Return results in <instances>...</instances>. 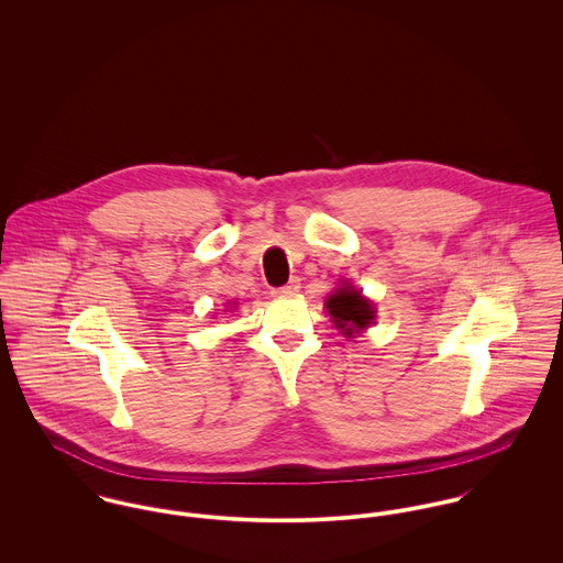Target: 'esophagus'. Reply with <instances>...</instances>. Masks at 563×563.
Wrapping results in <instances>:
<instances>
[{
  "mask_svg": "<svg viewBox=\"0 0 563 563\" xmlns=\"http://www.w3.org/2000/svg\"><path fill=\"white\" fill-rule=\"evenodd\" d=\"M297 290H299V279H290L286 286L277 288V290H275V295H279V297H288V295H295Z\"/></svg>",
  "mask_w": 563,
  "mask_h": 563,
  "instance_id": "1",
  "label": "esophagus"
}]
</instances>
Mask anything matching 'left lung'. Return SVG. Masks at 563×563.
Returning a JSON list of instances; mask_svg holds the SVG:
<instances>
[{
	"label": "left lung",
	"mask_w": 563,
	"mask_h": 563,
	"mask_svg": "<svg viewBox=\"0 0 563 563\" xmlns=\"http://www.w3.org/2000/svg\"><path fill=\"white\" fill-rule=\"evenodd\" d=\"M327 310L338 329H342L344 335H351L357 329L368 327L375 319L373 303L362 297L360 290L340 288L327 299Z\"/></svg>",
	"instance_id": "obj_1"
}]
</instances>
